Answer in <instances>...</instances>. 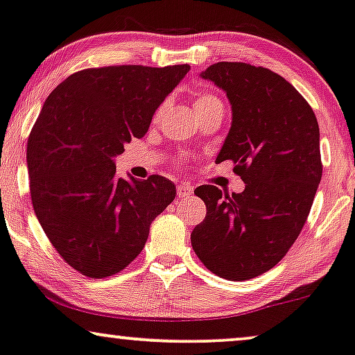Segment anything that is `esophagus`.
Masks as SVG:
<instances>
[{"mask_svg":"<svg viewBox=\"0 0 355 355\" xmlns=\"http://www.w3.org/2000/svg\"><path fill=\"white\" fill-rule=\"evenodd\" d=\"M191 193H193V187L188 185V183H180V185L177 187L178 198H187V196H190Z\"/></svg>","mask_w":355,"mask_h":355,"instance_id":"1","label":"esophagus"}]
</instances>
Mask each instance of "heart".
<instances>
[{
    "label": "heart",
    "mask_w": 355,
    "mask_h": 355,
    "mask_svg": "<svg viewBox=\"0 0 355 355\" xmlns=\"http://www.w3.org/2000/svg\"><path fill=\"white\" fill-rule=\"evenodd\" d=\"M193 105H195L196 114L205 113V111L213 110V107L223 106L221 101H219V98L214 96L213 93H208V92L198 93V95L195 96V103H193Z\"/></svg>",
    "instance_id": "1"
}]
</instances>
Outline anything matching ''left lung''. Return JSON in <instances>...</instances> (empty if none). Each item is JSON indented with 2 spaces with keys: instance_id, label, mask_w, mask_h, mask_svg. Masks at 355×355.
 <instances>
[{
  "instance_id": "obj_1",
  "label": "left lung",
  "mask_w": 355,
  "mask_h": 355,
  "mask_svg": "<svg viewBox=\"0 0 355 355\" xmlns=\"http://www.w3.org/2000/svg\"><path fill=\"white\" fill-rule=\"evenodd\" d=\"M200 77L231 103V129L216 162L232 160L245 188L232 195L196 188L206 216L191 245L218 277L249 280L275 267L306 223L322 175L320 125L297 88L263 67L218 62Z\"/></svg>"
}]
</instances>
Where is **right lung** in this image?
<instances>
[{"label": "right lung", "mask_w": 355, "mask_h": 355, "mask_svg": "<svg viewBox=\"0 0 355 355\" xmlns=\"http://www.w3.org/2000/svg\"><path fill=\"white\" fill-rule=\"evenodd\" d=\"M188 70H80L44 103L28 141L31 198L49 241L83 275L105 278L128 267L177 195L160 175L118 178L114 159L132 137L146 136L155 110Z\"/></svg>", "instance_id": "obj_1"}]
</instances>
